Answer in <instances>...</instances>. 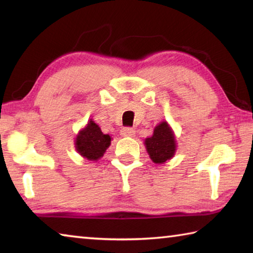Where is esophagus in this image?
Returning a JSON list of instances; mask_svg holds the SVG:
<instances>
[{
    "label": "esophagus",
    "mask_w": 253,
    "mask_h": 253,
    "mask_svg": "<svg viewBox=\"0 0 253 253\" xmlns=\"http://www.w3.org/2000/svg\"><path fill=\"white\" fill-rule=\"evenodd\" d=\"M121 134L123 136H125V137H132L135 135V130L130 127H125V128H123V129H122Z\"/></svg>",
    "instance_id": "obj_1"
}]
</instances>
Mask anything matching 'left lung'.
I'll return each instance as SVG.
<instances>
[{"instance_id":"1","label":"left lung","mask_w":253,"mask_h":253,"mask_svg":"<svg viewBox=\"0 0 253 253\" xmlns=\"http://www.w3.org/2000/svg\"><path fill=\"white\" fill-rule=\"evenodd\" d=\"M145 146L151 160L156 164L170 160L176 151V140L169 124L166 122L158 124L154 128L153 136L145 139Z\"/></svg>"}]
</instances>
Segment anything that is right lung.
Here are the masks:
<instances>
[{"instance_id":"obj_1","label":"right lung","mask_w":253,"mask_h":253,"mask_svg":"<svg viewBox=\"0 0 253 253\" xmlns=\"http://www.w3.org/2000/svg\"><path fill=\"white\" fill-rule=\"evenodd\" d=\"M111 137L104 134L97 124L90 121L76 137V149L81 156L89 161H97L104 156L109 147Z\"/></svg>"}]
</instances>
